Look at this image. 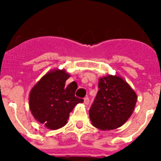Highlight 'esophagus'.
<instances>
[{
    "label": "esophagus",
    "instance_id": "esophagus-1",
    "mask_svg": "<svg viewBox=\"0 0 161 161\" xmlns=\"http://www.w3.org/2000/svg\"><path fill=\"white\" fill-rule=\"evenodd\" d=\"M84 102H85V105H88V104L89 103V98L88 97H85L84 98Z\"/></svg>",
    "mask_w": 161,
    "mask_h": 161
}]
</instances>
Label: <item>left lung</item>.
Masks as SVG:
<instances>
[{"label": "left lung", "mask_w": 161, "mask_h": 161, "mask_svg": "<svg viewBox=\"0 0 161 161\" xmlns=\"http://www.w3.org/2000/svg\"><path fill=\"white\" fill-rule=\"evenodd\" d=\"M98 88L99 90L89 109L93 125L103 130L123 126L136 106V93L124 80L110 75L99 80Z\"/></svg>", "instance_id": "8db88e82"}]
</instances>
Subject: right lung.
Returning <instances> with one entry per match:
<instances>
[{
    "mask_svg": "<svg viewBox=\"0 0 161 161\" xmlns=\"http://www.w3.org/2000/svg\"><path fill=\"white\" fill-rule=\"evenodd\" d=\"M69 76L64 70L52 71L34 86L30 93V109L33 116L52 130L64 126L74 106L84 101L75 96L76 82L65 84Z\"/></svg>",
    "mask_w": 161,
    "mask_h": 161,
    "instance_id": "add662e5",
    "label": "right lung"
}]
</instances>
